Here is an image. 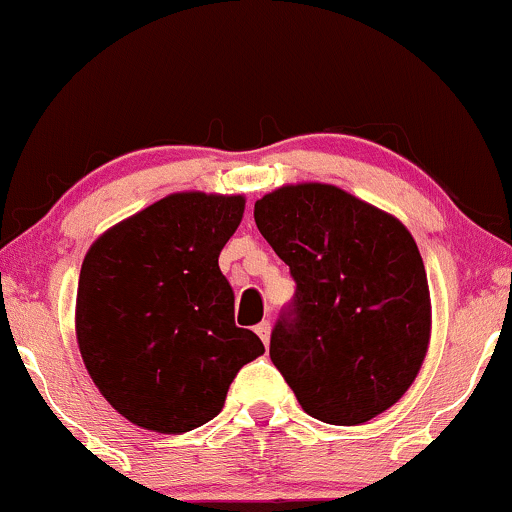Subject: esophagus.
<instances>
[{"instance_id": "obj_1", "label": "esophagus", "mask_w": 512, "mask_h": 512, "mask_svg": "<svg viewBox=\"0 0 512 512\" xmlns=\"http://www.w3.org/2000/svg\"><path fill=\"white\" fill-rule=\"evenodd\" d=\"M255 332H257V337H260L264 344H269V334H272V325H269L267 320L260 322V325L255 327Z\"/></svg>"}]
</instances>
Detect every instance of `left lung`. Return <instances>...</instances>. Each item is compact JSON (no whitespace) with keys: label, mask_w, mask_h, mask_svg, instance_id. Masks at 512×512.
Listing matches in <instances>:
<instances>
[{"label":"left lung","mask_w":512,"mask_h":512,"mask_svg":"<svg viewBox=\"0 0 512 512\" xmlns=\"http://www.w3.org/2000/svg\"><path fill=\"white\" fill-rule=\"evenodd\" d=\"M255 223L296 281L269 356L313 419L356 426L390 409L424 363L431 298L407 228L334 185H286Z\"/></svg>","instance_id":"left-lung-1"}]
</instances>
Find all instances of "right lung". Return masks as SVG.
Wrapping results in <instances>:
<instances>
[{"label": "right lung", "mask_w": 512, "mask_h": 512, "mask_svg": "<svg viewBox=\"0 0 512 512\" xmlns=\"http://www.w3.org/2000/svg\"><path fill=\"white\" fill-rule=\"evenodd\" d=\"M243 197L180 192L117 223L88 250L76 339L101 395L132 424L185 433L219 414L233 378L264 354L236 325L219 255Z\"/></svg>", "instance_id": "obj_1"}]
</instances>
